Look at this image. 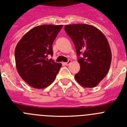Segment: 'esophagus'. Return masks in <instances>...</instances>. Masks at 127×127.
<instances>
[{
	"label": "esophagus",
	"mask_w": 127,
	"mask_h": 127,
	"mask_svg": "<svg viewBox=\"0 0 127 127\" xmlns=\"http://www.w3.org/2000/svg\"><path fill=\"white\" fill-rule=\"evenodd\" d=\"M70 63H71V60H68V62H65L64 64L65 65H69L70 64Z\"/></svg>",
	"instance_id": "esophagus-1"
}]
</instances>
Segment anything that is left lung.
<instances>
[{
    "instance_id": "8db88e82",
    "label": "left lung",
    "mask_w": 127,
    "mask_h": 127,
    "mask_svg": "<svg viewBox=\"0 0 127 127\" xmlns=\"http://www.w3.org/2000/svg\"><path fill=\"white\" fill-rule=\"evenodd\" d=\"M65 32L74 44L80 70L75 79L84 88H94L108 73L112 55L107 38L94 26L72 24L65 26Z\"/></svg>"
}]
</instances>
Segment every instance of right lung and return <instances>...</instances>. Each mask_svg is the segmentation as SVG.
<instances>
[{
    "mask_svg": "<svg viewBox=\"0 0 127 127\" xmlns=\"http://www.w3.org/2000/svg\"><path fill=\"white\" fill-rule=\"evenodd\" d=\"M62 25L35 27L20 39L14 51L16 67L19 75L30 86L46 88L57 77L62 64L48 60L53 55L52 44Z\"/></svg>",
    "mask_w": 127,
    "mask_h": 127,
    "instance_id": "1",
    "label": "right lung"
}]
</instances>
